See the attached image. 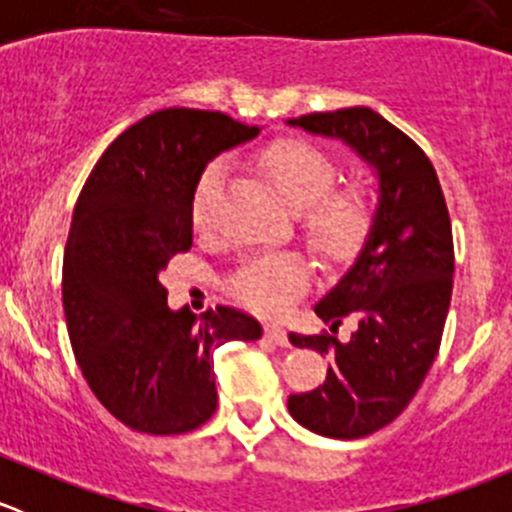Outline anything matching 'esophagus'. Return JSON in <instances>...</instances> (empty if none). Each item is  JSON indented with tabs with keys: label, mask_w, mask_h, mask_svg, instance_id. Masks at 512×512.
Masks as SVG:
<instances>
[{
	"label": "esophagus",
	"mask_w": 512,
	"mask_h": 512,
	"mask_svg": "<svg viewBox=\"0 0 512 512\" xmlns=\"http://www.w3.org/2000/svg\"><path fill=\"white\" fill-rule=\"evenodd\" d=\"M265 337L270 339L272 344H277V347H287V329L280 327V324H267L265 327Z\"/></svg>",
	"instance_id": "1"
}]
</instances>
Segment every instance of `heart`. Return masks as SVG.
Segmentation results:
<instances>
[{"instance_id": "heart-1", "label": "heart", "mask_w": 512, "mask_h": 512, "mask_svg": "<svg viewBox=\"0 0 512 512\" xmlns=\"http://www.w3.org/2000/svg\"><path fill=\"white\" fill-rule=\"evenodd\" d=\"M257 170L280 200L302 213L307 240L329 260H349L361 250L376 220L374 198L364 185L337 183L334 160L304 138H280L262 148ZM223 163H210L200 173L190 198L195 230L213 227L215 203L223 188ZM312 285V267L299 252L262 255L247 260L230 280V292L260 314H285Z\"/></svg>"}]
</instances>
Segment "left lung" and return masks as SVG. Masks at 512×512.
I'll return each instance as SVG.
<instances>
[{"label": "left lung", "mask_w": 512, "mask_h": 512, "mask_svg": "<svg viewBox=\"0 0 512 512\" xmlns=\"http://www.w3.org/2000/svg\"><path fill=\"white\" fill-rule=\"evenodd\" d=\"M317 136L352 146L379 178L369 240L314 312L359 319L347 344L329 334H289L294 347L332 356L322 386L292 394L289 414L329 438H364L394 421L426 379L453 292V235L446 198L426 153L366 106L289 118Z\"/></svg>", "instance_id": "8db88e82"}]
</instances>
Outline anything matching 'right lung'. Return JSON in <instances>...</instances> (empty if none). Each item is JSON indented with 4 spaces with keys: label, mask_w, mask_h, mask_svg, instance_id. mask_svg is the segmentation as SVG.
I'll list each match as a JSON object with an SVG mask.
<instances>
[{
    "label": "right lung",
    "mask_w": 512,
    "mask_h": 512,
    "mask_svg": "<svg viewBox=\"0 0 512 512\" xmlns=\"http://www.w3.org/2000/svg\"><path fill=\"white\" fill-rule=\"evenodd\" d=\"M257 133L220 111H156L103 151L76 200L61 277L71 349L96 399L133 431L203 426L218 409L213 349L262 337L235 307L173 312L160 285L170 257L193 247L205 165Z\"/></svg>",
    "instance_id": "1"
}]
</instances>
